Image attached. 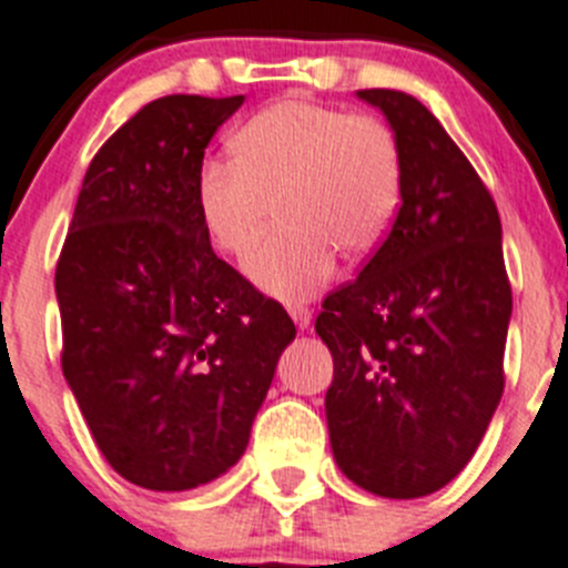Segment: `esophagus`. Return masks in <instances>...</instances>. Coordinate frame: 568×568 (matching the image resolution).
I'll return each instance as SVG.
<instances>
[{"instance_id":"34e87169","label":"esophagus","mask_w":568,"mask_h":568,"mask_svg":"<svg viewBox=\"0 0 568 568\" xmlns=\"http://www.w3.org/2000/svg\"><path fill=\"white\" fill-rule=\"evenodd\" d=\"M290 315H293V321H295V326H298V329H306V326L312 324V310H310V306L290 304Z\"/></svg>"}]
</instances>
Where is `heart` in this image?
I'll return each instance as SVG.
<instances>
[{
    "instance_id": "obj_1",
    "label": "heart",
    "mask_w": 568,
    "mask_h": 568,
    "mask_svg": "<svg viewBox=\"0 0 568 568\" xmlns=\"http://www.w3.org/2000/svg\"><path fill=\"white\" fill-rule=\"evenodd\" d=\"M233 163H207L196 205L222 253H250L247 275L264 293L295 301L335 273L337 250L368 253L392 225L403 158L392 126L374 114H346L287 98L253 114L231 140Z\"/></svg>"
}]
</instances>
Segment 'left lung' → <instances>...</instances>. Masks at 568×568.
<instances>
[{
    "instance_id": "8db88e82",
    "label": "left lung",
    "mask_w": 568,
    "mask_h": 568,
    "mask_svg": "<svg viewBox=\"0 0 568 568\" xmlns=\"http://www.w3.org/2000/svg\"><path fill=\"white\" fill-rule=\"evenodd\" d=\"M357 98L392 123L403 202L315 321L335 363L326 423L346 478L419 498L459 476L496 414L513 290L496 202L442 123L405 92Z\"/></svg>"
}]
</instances>
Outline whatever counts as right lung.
I'll return each instance as SVG.
<instances>
[{"label": "right lung", "instance_id": "add662e5", "mask_svg": "<svg viewBox=\"0 0 568 568\" xmlns=\"http://www.w3.org/2000/svg\"><path fill=\"white\" fill-rule=\"evenodd\" d=\"M244 95L145 103L92 158L55 267L61 368L103 459L180 493L242 459L295 337L211 247L196 180Z\"/></svg>", "mask_w": 568, "mask_h": 568}]
</instances>
